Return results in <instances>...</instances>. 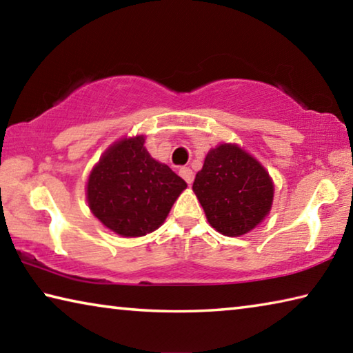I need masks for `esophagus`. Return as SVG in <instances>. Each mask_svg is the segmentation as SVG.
<instances>
[{
	"instance_id": "1",
	"label": "esophagus",
	"mask_w": 353,
	"mask_h": 353,
	"mask_svg": "<svg viewBox=\"0 0 353 353\" xmlns=\"http://www.w3.org/2000/svg\"><path fill=\"white\" fill-rule=\"evenodd\" d=\"M179 174H181V177L183 179L185 182H187L188 185L193 182V179H194V174H193V171H191L188 166H182L181 170H179Z\"/></svg>"
}]
</instances>
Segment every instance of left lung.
I'll return each instance as SVG.
<instances>
[{"mask_svg": "<svg viewBox=\"0 0 353 353\" xmlns=\"http://www.w3.org/2000/svg\"><path fill=\"white\" fill-rule=\"evenodd\" d=\"M193 191L208 223L219 234H248L270 213L274 187L270 174L235 145H221L207 154Z\"/></svg>", "mask_w": 353, "mask_h": 353, "instance_id": "obj_1", "label": "left lung"}]
</instances>
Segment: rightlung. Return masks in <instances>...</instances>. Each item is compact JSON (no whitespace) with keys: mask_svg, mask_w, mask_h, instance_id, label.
<instances>
[{"mask_svg":"<svg viewBox=\"0 0 353 353\" xmlns=\"http://www.w3.org/2000/svg\"><path fill=\"white\" fill-rule=\"evenodd\" d=\"M143 143V137L118 141L88 179L92 213L121 236H143L157 229L187 188L183 179L154 160Z\"/></svg>","mask_w":353,"mask_h":353,"instance_id":"1","label":"right lung"}]
</instances>
